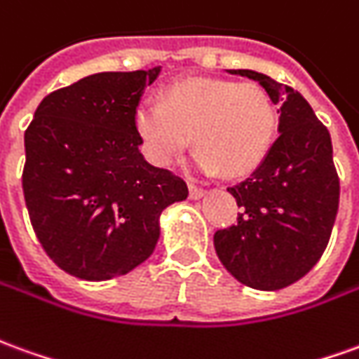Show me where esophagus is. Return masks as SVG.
<instances>
[{
    "instance_id": "obj_1",
    "label": "esophagus",
    "mask_w": 359,
    "mask_h": 359,
    "mask_svg": "<svg viewBox=\"0 0 359 359\" xmlns=\"http://www.w3.org/2000/svg\"><path fill=\"white\" fill-rule=\"evenodd\" d=\"M188 190H190V198H194V200H198V198H202L205 194L204 188L196 187V184H190V187H188Z\"/></svg>"
}]
</instances>
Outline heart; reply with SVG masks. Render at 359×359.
Returning <instances> with one entry per match:
<instances>
[{
  "instance_id": "1",
  "label": "heart",
  "mask_w": 359,
  "mask_h": 359,
  "mask_svg": "<svg viewBox=\"0 0 359 359\" xmlns=\"http://www.w3.org/2000/svg\"><path fill=\"white\" fill-rule=\"evenodd\" d=\"M145 155L169 167L194 134L196 165L235 179L257 169L274 144L278 109L258 85L188 79L169 85L163 101L145 97L134 112Z\"/></svg>"
}]
</instances>
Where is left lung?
Listing matches in <instances>:
<instances>
[{
	"mask_svg": "<svg viewBox=\"0 0 359 359\" xmlns=\"http://www.w3.org/2000/svg\"><path fill=\"white\" fill-rule=\"evenodd\" d=\"M227 72L258 81L280 104V136L249 179L227 188L241 212L215 231V252L241 284L274 292L302 280L327 249L340 198L332 142L292 87L252 69Z\"/></svg>",
	"mask_w": 359,
	"mask_h": 359,
	"instance_id": "obj_1",
	"label": "left lung"
}]
</instances>
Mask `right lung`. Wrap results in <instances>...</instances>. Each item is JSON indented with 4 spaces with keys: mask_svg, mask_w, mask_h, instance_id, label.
I'll list each match as a JSON object with an SVG mask.
<instances>
[{
    "mask_svg": "<svg viewBox=\"0 0 359 359\" xmlns=\"http://www.w3.org/2000/svg\"><path fill=\"white\" fill-rule=\"evenodd\" d=\"M161 67L102 72L46 95L25 132L22 194L42 249L67 274L110 280L154 252L184 180L144 159L134 112Z\"/></svg>",
    "mask_w": 359,
    "mask_h": 359,
    "instance_id": "add662e5",
    "label": "right lung"
}]
</instances>
